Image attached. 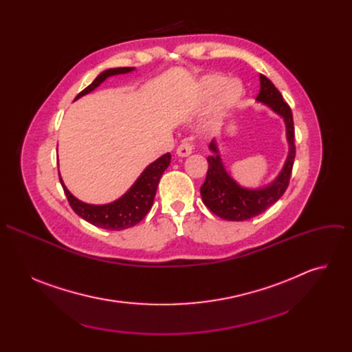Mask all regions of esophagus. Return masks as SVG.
<instances>
[{"label":"esophagus","mask_w":352,"mask_h":352,"mask_svg":"<svg viewBox=\"0 0 352 352\" xmlns=\"http://www.w3.org/2000/svg\"><path fill=\"white\" fill-rule=\"evenodd\" d=\"M192 144L189 142H182L178 147H177V156L179 157H188L192 153Z\"/></svg>","instance_id":"34e87169"}]
</instances>
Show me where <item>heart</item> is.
I'll list each match as a JSON object with an SVG mask.
<instances>
[{"instance_id":"b5f03b06","label":"heart","mask_w":352,"mask_h":352,"mask_svg":"<svg viewBox=\"0 0 352 352\" xmlns=\"http://www.w3.org/2000/svg\"><path fill=\"white\" fill-rule=\"evenodd\" d=\"M242 96L243 86L238 79H228L221 74H209L197 80L193 91V102L196 104H205L216 97L212 114L214 118H220L239 103Z\"/></svg>"}]
</instances>
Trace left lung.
Instances as JSON below:
<instances>
[{"instance_id":"left-lung-1","label":"left lung","mask_w":352,"mask_h":352,"mask_svg":"<svg viewBox=\"0 0 352 352\" xmlns=\"http://www.w3.org/2000/svg\"><path fill=\"white\" fill-rule=\"evenodd\" d=\"M261 90L256 102L269 107L274 114L283 118L285 125V139L288 153L280 173L269 184L248 188L238 184L226 170L220 156L217 140L209 144L212 156L208 157L209 170L204 185L200 186L204 204L219 217L228 221H243L267 210L285 192L295 159L294 144V121L289 106L283 100L277 87L265 76L259 75Z\"/></svg>"}]
</instances>
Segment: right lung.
<instances>
[{
  "label": "right lung",
  "instance_id": "obj_1",
  "mask_svg": "<svg viewBox=\"0 0 352 352\" xmlns=\"http://www.w3.org/2000/svg\"><path fill=\"white\" fill-rule=\"evenodd\" d=\"M135 71L133 67H126V68H110L103 71L100 74L85 90H82L75 100L91 93L94 89H97L100 85H102L106 79L117 75H124ZM171 162V155L166 153L162 157L156 159L153 163H150L142 174L136 178V181L131 185V188L121 195L118 199L113 200L110 204L104 205H91L82 202L80 199L74 196L68 188L65 186L61 174L60 175V182L64 188V192L67 195L68 202L74 212L86 220L87 223L98 227V228H104V230H113V231H120L125 230L129 227L136 226L140 223L147 212L150 210L153 205V200L156 196V190L159 186V181L163 175V173L167 170Z\"/></svg>",
  "mask_w": 352,
  "mask_h": 352
}]
</instances>
